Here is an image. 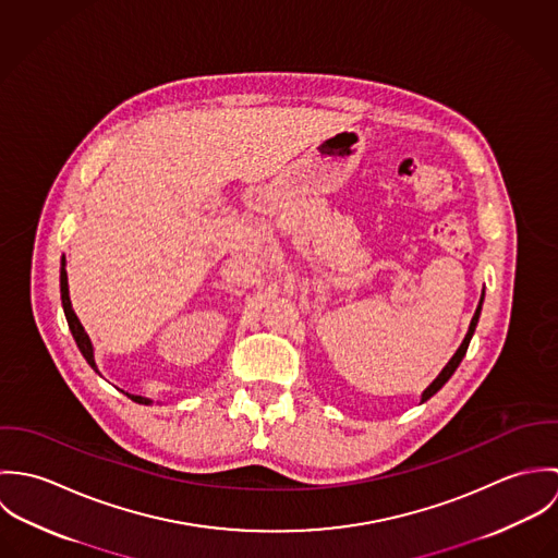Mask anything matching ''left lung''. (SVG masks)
I'll list each match as a JSON object with an SVG mask.
<instances>
[{
    "instance_id": "left-lung-1",
    "label": "left lung",
    "mask_w": 558,
    "mask_h": 558,
    "mask_svg": "<svg viewBox=\"0 0 558 558\" xmlns=\"http://www.w3.org/2000/svg\"><path fill=\"white\" fill-rule=\"evenodd\" d=\"M483 299H485V292H481V301H478L477 312H475V316L471 319V326H469V332H466V337H464V341L460 343V348L456 350V354L451 356V361L442 367V372L436 376V380L421 393V403L423 401H427V399L432 398L434 393H438L442 387H445V383L453 376V372L460 367V363H462V359H464V354H466V350H469V343H471V339H473V335H475V328H477L478 316H481V307H483Z\"/></svg>"
}]
</instances>
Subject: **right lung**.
Instances as JSON below:
<instances>
[{"mask_svg":"<svg viewBox=\"0 0 558 558\" xmlns=\"http://www.w3.org/2000/svg\"><path fill=\"white\" fill-rule=\"evenodd\" d=\"M60 292H62L64 316H66L69 328H71V332H73V339H75V343H77L83 359L87 361V365L98 374V367H96V361H94V345H92V341H89L85 328L81 326L80 318H77V314H75V310H73V303H71V294H69V275H66V257H64V255H62V268H60ZM126 396L133 399V401H137V403H144V405H150V403H153V399L142 398V396H131V393H126Z\"/></svg>","mask_w":558,"mask_h":558,"instance_id":"1","label":"right lung"}]
</instances>
